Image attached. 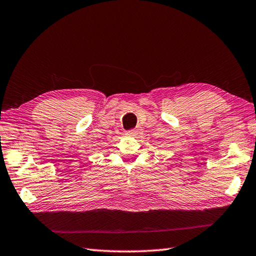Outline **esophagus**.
Listing matches in <instances>:
<instances>
[{
  "instance_id": "esophagus-1",
  "label": "esophagus",
  "mask_w": 256,
  "mask_h": 256,
  "mask_svg": "<svg viewBox=\"0 0 256 256\" xmlns=\"http://www.w3.org/2000/svg\"><path fill=\"white\" fill-rule=\"evenodd\" d=\"M138 134V128H132V130H130V131H128V135H130V136H136Z\"/></svg>"
}]
</instances>
